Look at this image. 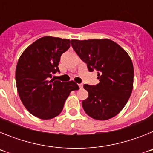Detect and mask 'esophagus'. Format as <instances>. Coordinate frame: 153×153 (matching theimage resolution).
<instances>
[{
	"instance_id": "esophagus-1",
	"label": "esophagus",
	"mask_w": 153,
	"mask_h": 153,
	"mask_svg": "<svg viewBox=\"0 0 153 153\" xmlns=\"http://www.w3.org/2000/svg\"><path fill=\"white\" fill-rule=\"evenodd\" d=\"M78 86H79V87L80 89L83 88V84H81V83H80V84H78Z\"/></svg>"
}]
</instances>
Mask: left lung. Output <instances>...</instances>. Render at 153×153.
<instances>
[{"mask_svg": "<svg viewBox=\"0 0 153 153\" xmlns=\"http://www.w3.org/2000/svg\"><path fill=\"white\" fill-rule=\"evenodd\" d=\"M71 45L90 72L98 71L100 83L83 86L89 93L82 102L85 113L97 120L113 118L126 106L133 88L130 56L118 44L106 38L72 40Z\"/></svg>", "mask_w": 153, "mask_h": 153, "instance_id": "obj_1", "label": "left lung"}]
</instances>
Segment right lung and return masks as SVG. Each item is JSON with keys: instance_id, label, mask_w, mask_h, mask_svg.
<instances>
[{"instance_id": "right-lung-1", "label": "right lung", "mask_w": 153, "mask_h": 153, "mask_svg": "<svg viewBox=\"0 0 153 153\" xmlns=\"http://www.w3.org/2000/svg\"><path fill=\"white\" fill-rule=\"evenodd\" d=\"M70 40L43 36L24 50L16 67V85L24 106L34 117L51 120L60 114L73 90L79 86L74 81L51 79L59 72L62 53L70 47Z\"/></svg>"}]
</instances>
